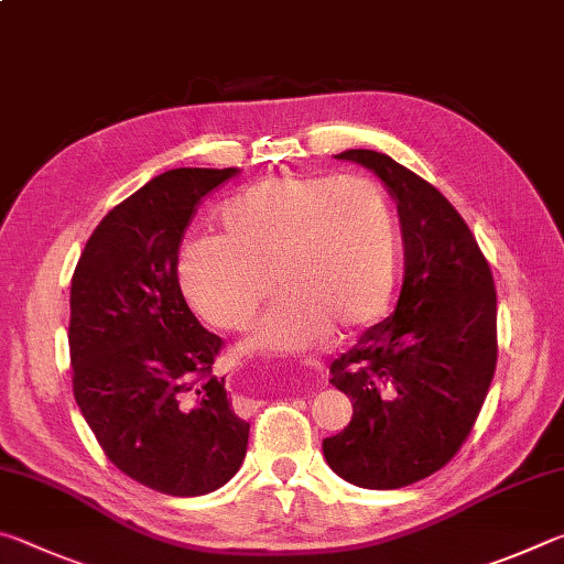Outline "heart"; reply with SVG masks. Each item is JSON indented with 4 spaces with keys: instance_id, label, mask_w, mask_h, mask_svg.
Returning a JSON list of instances; mask_svg holds the SVG:
<instances>
[{
    "instance_id": "obj_1",
    "label": "heart",
    "mask_w": 564,
    "mask_h": 564,
    "mask_svg": "<svg viewBox=\"0 0 564 564\" xmlns=\"http://www.w3.org/2000/svg\"><path fill=\"white\" fill-rule=\"evenodd\" d=\"M398 263V218L376 184L273 176L218 208V238L181 248L176 275L191 308L224 330L246 328L273 283L281 293L248 348L295 350L326 340L333 326H376Z\"/></svg>"
}]
</instances>
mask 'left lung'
<instances>
[{
    "instance_id": "left-lung-1",
    "label": "left lung",
    "mask_w": 564,
    "mask_h": 564,
    "mask_svg": "<svg viewBox=\"0 0 564 564\" xmlns=\"http://www.w3.org/2000/svg\"><path fill=\"white\" fill-rule=\"evenodd\" d=\"M398 204L405 279L395 313L330 366L352 403L346 431L323 441L343 480L395 490L453 460L470 435L498 366V293L465 218L388 154L348 149Z\"/></svg>"
}]
</instances>
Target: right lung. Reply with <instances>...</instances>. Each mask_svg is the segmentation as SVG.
I'll return each instance as SVG.
<instances>
[{
    "instance_id": "right-lung-1",
    "label": "right lung",
    "mask_w": 564,
    "mask_h": 564,
    "mask_svg": "<svg viewBox=\"0 0 564 564\" xmlns=\"http://www.w3.org/2000/svg\"><path fill=\"white\" fill-rule=\"evenodd\" d=\"M238 169H171L113 206L72 275L76 405L104 455L147 488L196 498L238 473L251 425L238 417L176 261L204 198Z\"/></svg>"
}]
</instances>
